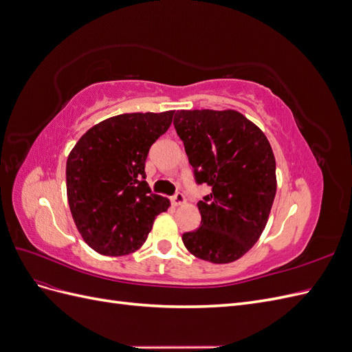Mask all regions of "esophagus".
Masks as SVG:
<instances>
[{
    "label": "esophagus",
    "mask_w": 352,
    "mask_h": 352,
    "mask_svg": "<svg viewBox=\"0 0 352 352\" xmlns=\"http://www.w3.org/2000/svg\"><path fill=\"white\" fill-rule=\"evenodd\" d=\"M172 202H173L175 206H182V204H185V202H186V198H185V195L182 192H177V194H175L172 197Z\"/></svg>",
    "instance_id": "34e87169"
}]
</instances>
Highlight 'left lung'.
Here are the masks:
<instances>
[{
    "mask_svg": "<svg viewBox=\"0 0 352 352\" xmlns=\"http://www.w3.org/2000/svg\"><path fill=\"white\" fill-rule=\"evenodd\" d=\"M175 129L195 182L211 192L198 202L201 226L182 241L216 264L241 258L258 241L276 195V162L260 127L235 110H180Z\"/></svg>",
    "mask_w": 352,
    "mask_h": 352,
    "instance_id": "8db88e82",
    "label": "left lung"
}]
</instances>
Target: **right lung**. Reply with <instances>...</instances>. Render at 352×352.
<instances>
[{"mask_svg":"<svg viewBox=\"0 0 352 352\" xmlns=\"http://www.w3.org/2000/svg\"><path fill=\"white\" fill-rule=\"evenodd\" d=\"M175 111L119 114L85 133L67 158L66 188L83 241L102 255L119 257L142 247L167 198L151 192L145 162L167 132Z\"/></svg>","mask_w":352,"mask_h":352,"instance_id":"add662e5","label":"right lung"}]
</instances>
